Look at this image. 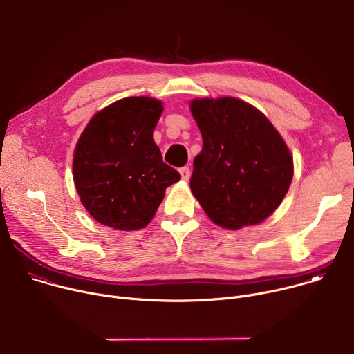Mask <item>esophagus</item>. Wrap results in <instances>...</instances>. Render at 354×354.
<instances>
[{"mask_svg": "<svg viewBox=\"0 0 354 354\" xmlns=\"http://www.w3.org/2000/svg\"><path fill=\"white\" fill-rule=\"evenodd\" d=\"M179 172H180V176H182L183 180H189V178H190V169H189L187 167H182V168L179 169Z\"/></svg>", "mask_w": 354, "mask_h": 354, "instance_id": "esophagus-1", "label": "esophagus"}]
</instances>
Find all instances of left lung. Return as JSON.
Masks as SVG:
<instances>
[{
	"label": "left lung",
	"instance_id": "1",
	"mask_svg": "<svg viewBox=\"0 0 354 354\" xmlns=\"http://www.w3.org/2000/svg\"><path fill=\"white\" fill-rule=\"evenodd\" d=\"M190 111L203 138L192 194L224 229L261 223L292 180V156L283 140L263 113L239 99L194 100Z\"/></svg>",
	"mask_w": 354,
	"mask_h": 354
}]
</instances>
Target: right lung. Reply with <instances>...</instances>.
<instances>
[{"label":"right lung","instance_id":"1","mask_svg":"<svg viewBox=\"0 0 354 354\" xmlns=\"http://www.w3.org/2000/svg\"><path fill=\"white\" fill-rule=\"evenodd\" d=\"M160 102L127 97L95 114L75 149L73 178L86 210L117 230L152 220L165 189L180 179L153 142Z\"/></svg>","mask_w":354,"mask_h":354}]
</instances>
